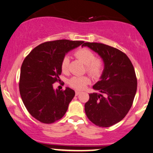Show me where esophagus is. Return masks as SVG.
<instances>
[{"instance_id": "obj_1", "label": "esophagus", "mask_w": 153, "mask_h": 153, "mask_svg": "<svg viewBox=\"0 0 153 153\" xmlns=\"http://www.w3.org/2000/svg\"><path fill=\"white\" fill-rule=\"evenodd\" d=\"M80 94H81V91H75V94H76V96L79 95Z\"/></svg>"}]
</instances>
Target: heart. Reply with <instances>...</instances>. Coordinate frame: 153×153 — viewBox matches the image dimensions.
Instances as JSON below:
<instances>
[{
    "instance_id": "b5f03b06",
    "label": "heart",
    "mask_w": 153,
    "mask_h": 153,
    "mask_svg": "<svg viewBox=\"0 0 153 153\" xmlns=\"http://www.w3.org/2000/svg\"><path fill=\"white\" fill-rule=\"evenodd\" d=\"M74 55L86 65V71L92 76L97 77L101 74L103 70V62L101 59L96 58L93 52L87 48H80L75 52ZM69 64V56H65L61 62L62 72L66 73L68 71ZM89 82L90 79L88 76H73L69 81V84L71 87L76 89H83Z\"/></svg>"
}]
</instances>
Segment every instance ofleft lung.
I'll list each match as a JSON object with an SVG mask.
<instances>
[{
	"label": "left lung",
	"instance_id": "8db88e82",
	"mask_svg": "<svg viewBox=\"0 0 153 153\" xmlns=\"http://www.w3.org/2000/svg\"><path fill=\"white\" fill-rule=\"evenodd\" d=\"M102 59L104 68L93 88L100 93L89 94L84 109L88 118L99 127H110L127 115L137 91L134 67L125 53L108 45L85 42Z\"/></svg>",
	"mask_w": 153,
	"mask_h": 153
}]
</instances>
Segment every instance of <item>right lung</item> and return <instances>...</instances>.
<instances>
[{
	"label": "right lung",
	"mask_w": 153,
	"mask_h": 153,
	"mask_svg": "<svg viewBox=\"0 0 153 153\" xmlns=\"http://www.w3.org/2000/svg\"><path fill=\"white\" fill-rule=\"evenodd\" d=\"M84 42L68 39L46 42L34 48L24 59L20 94L25 106L35 119L48 124L65 116L75 92L69 87L65 91L54 89L53 84L60 81L61 62L65 54Z\"/></svg>",
	"instance_id": "1"
}]
</instances>
